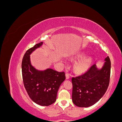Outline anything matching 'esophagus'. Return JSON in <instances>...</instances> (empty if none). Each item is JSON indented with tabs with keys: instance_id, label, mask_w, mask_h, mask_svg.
Returning <instances> with one entry per match:
<instances>
[{
	"instance_id": "obj_1",
	"label": "esophagus",
	"mask_w": 122,
	"mask_h": 122,
	"mask_svg": "<svg viewBox=\"0 0 122 122\" xmlns=\"http://www.w3.org/2000/svg\"><path fill=\"white\" fill-rule=\"evenodd\" d=\"M66 79H69L70 78V76L68 73L66 74Z\"/></svg>"
}]
</instances>
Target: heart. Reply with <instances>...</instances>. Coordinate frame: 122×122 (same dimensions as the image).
<instances>
[{"instance_id":"heart-1","label":"heart","mask_w":122,"mask_h":122,"mask_svg":"<svg viewBox=\"0 0 122 122\" xmlns=\"http://www.w3.org/2000/svg\"><path fill=\"white\" fill-rule=\"evenodd\" d=\"M86 54L84 53H81L77 54L76 57L77 58H81L84 56ZM91 62V58L90 57L84 58L77 62L75 66V69L79 73H84L86 72L89 68Z\"/></svg>"}]
</instances>
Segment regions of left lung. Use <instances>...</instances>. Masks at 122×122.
<instances>
[{"mask_svg": "<svg viewBox=\"0 0 122 122\" xmlns=\"http://www.w3.org/2000/svg\"><path fill=\"white\" fill-rule=\"evenodd\" d=\"M104 61L101 68L94 64L84 74L72 78V101L76 106H91L105 94L109 83L111 62L109 56Z\"/></svg>", "mask_w": 122, "mask_h": 122, "instance_id": "8db88e82", "label": "left lung"}]
</instances>
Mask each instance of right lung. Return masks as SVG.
<instances>
[{
  "instance_id": "1",
  "label": "right lung",
  "mask_w": 122,
  "mask_h": 122,
  "mask_svg": "<svg viewBox=\"0 0 122 122\" xmlns=\"http://www.w3.org/2000/svg\"><path fill=\"white\" fill-rule=\"evenodd\" d=\"M43 44V42L36 44L26 52L22 62V73L29 97L38 105L49 106L56 101L59 87L66 76L64 72H58L51 68L39 70L31 65L30 55Z\"/></svg>"
}]
</instances>
